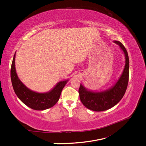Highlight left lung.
<instances>
[{"label":"left lung","instance_id":"1","mask_svg":"<svg viewBox=\"0 0 146 146\" xmlns=\"http://www.w3.org/2000/svg\"><path fill=\"white\" fill-rule=\"evenodd\" d=\"M120 47L125 55V63L123 72L117 81L109 89L96 92L88 90L80 84L78 92L82 103L92 111H102L115 106L120 101L126 91L129 77V58L126 48L118 41H114Z\"/></svg>","mask_w":146,"mask_h":146}]
</instances>
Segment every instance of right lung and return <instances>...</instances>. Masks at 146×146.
Instances as JSON below:
<instances>
[{
  "label": "right lung",
  "mask_w": 146,
  "mask_h": 146,
  "mask_svg": "<svg viewBox=\"0 0 146 146\" xmlns=\"http://www.w3.org/2000/svg\"><path fill=\"white\" fill-rule=\"evenodd\" d=\"M16 52L11 68V79L13 88L16 96L23 102L33 110H44L52 107L58 101L63 88L68 80L56 83L54 88L46 92H37L30 90L17 76L15 68Z\"/></svg>",
  "instance_id": "add662e5"
}]
</instances>
